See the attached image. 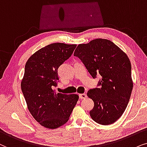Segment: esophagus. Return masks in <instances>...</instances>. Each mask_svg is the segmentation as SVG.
<instances>
[{
  "label": "esophagus",
  "mask_w": 147,
  "mask_h": 147,
  "mask_svg": "<svg viewBox=\"0 0 147 147\" xmlns=\"http://www.w3.org/2000/svg\"><path fill=\"white\" fill-rule=\"evenodd\" d=\"M87 97V95L85 93H82V94H79V98L81 99H85Z\"/></svg>",
  "instance_id": "esophagus-1"
}]
</instances>
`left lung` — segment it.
Returning a JSON list of instances; mask_svg holds the SVG:
<instances>
[{
	"mask_svg": "<svg viewBox=\"0 0 147 147\" xmlns=\"http://www.w3.org/2000/svg\"><path fill=\"white\" fill-rule=\"evenodd\" d=\"M74 56L82 60L93 78L97 74L101 76V87L87 93L94 102L91 118L101 125L113 124L124 113L132 91L128 56L110 40L101 38L78 45Z\"/></svg>",
	"mask_w": 147,
	"mask_h": 147,
	"instance_id": "obj_1",
	"label": "left lung"
}]
</instances>
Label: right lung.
<instances>
[{
    "mask_svg": "<svg viewBox=\"0 0 147 147\" xmlns=\"http://www.w3.org/2000/svg\"><path fill=\"white\" fill-rule=\"evenodd\" d=\"M76 46L49 44L32 54L25 64L21 90L31 116L46 128L66 124L79 99L77 94L66 95L53 89L58 80V68L70 57Z\"/></svg>",
    "mask_w": 147,
    "mask_h": 147,
    "instance_id": "obj_1",
    "label": "right lung"
}]
</instances>
